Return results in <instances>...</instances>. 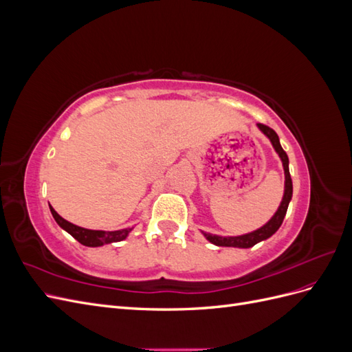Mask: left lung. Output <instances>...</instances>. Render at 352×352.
<instances>
[{"instance_id":"obj_1","label":"left lung","mask_w":352,"mask_h":352,"mask_svg":"<svg viewBox=\"0 0 352 352\" xmlns=\"http://www.w3.org/2000/svg\"><path fill=\"white\" fill-rule=\"evenodd\" d=\"M260 131L269 138L270 142L273 144L276 153L279 154L282 163H283V168H285V194H283V199L280 202V206L276 211V214L265 223V225L257 230H254L251 233H247V235L242 236H229V238H223V236H216L211 235V233H204V236L214 245H219V247H236V248H250L254 247L255 243H258L260 241H264L270 238L273 233L278 230L282 225V221L285 219V214L287 211V206H289V201L292 198V179H291V173H289V160H287L286 153L283 151V148L279 142V136L276 133L272 127L265 126L263 123H258Z\"/></svg>"}]
</instances>
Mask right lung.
<instances>
[{
  "label": "right lung",
  "mask_w": 352,
  "mask_h": 352,
  "mask_svg": "<svg viewBox=\"0 0 352 352\" xmlns=\"http://www.w3.org/2000/svg\"><path fill=\"white\" fill-rule=\"evenodd\" d=\"M50 210H51L52 217H54L56 221L58 223V226L65 229L66 232H69L74 239L80 242L82 245H85V247H101V245H104V243L123 241L127 235H129V232L132 230L131 228L122 229V230H114V232L83 229V228H79L76 225H73V223L65 220L61 216H58V212L51 206H50Z\"/></svg>",
  "instance_id": "right-lung-1"
}]
</instances>
